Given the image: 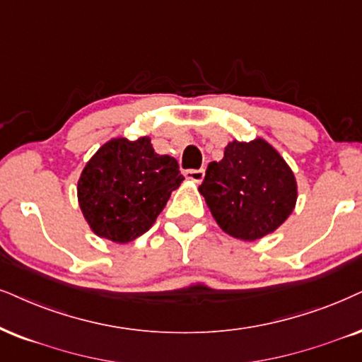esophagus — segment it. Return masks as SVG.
<instances>
[{"instance_id":"esophagus-1","label":"esophagus","mask_w":362,"mask_h":362,"mask_svg":"<svg viewBox=\"0 0 362 362\" xmlns=\"http://www.w3.org/2000/svg\"><path fill=\"white\" fill-rule=\"evenodd\" d=\"M185 177L189 178L190 182L200 184V182H202L204 177H205V170H204V168H199V170H195V168H190V170H185Z\"/></svg>"}]
</instances>
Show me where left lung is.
<instances>
[{"label":"left lung","instance_id":"left-lung-1","mask_svg":"<svg viewBox=\"0 0 362 362\" xmlns=\"http://www.w3.org/2000/svg\"><path fill=\"white\" fill-rule=\"evenodd\" d=\"M200 194L228 235L257 240L294 210L297 184L284 158L262 139L228 144L221 162H210Z\"/></svg>","mask_w":362,"mask_h":362}]
</instances>
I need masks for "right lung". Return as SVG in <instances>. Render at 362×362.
Wrapping results in <instances>:
<instances>
[{
	"label": "right lung",
	"mask_w": 362,
	"mask_h": 362,
	"mask_svg": "<svg viewBox=\"0 0 362 362\" xmlns=\"http://www.w3.org/2000/svg\"><path fill=\"white\" fill-rule=\"evenodd\" d=\"M182 180L177 160L155 153L148 136L113 139L81 172L80 209L95 234L125 244L153 226Z\"/></svg>",
	"instance_id": "add662e5"
}]
</instances>
